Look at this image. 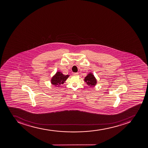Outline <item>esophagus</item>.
Returning a JSON list of instances; mask_svg holds the SVG:
<instances>
[{"mask_svg":"<svg viewBox=\"0 0 148 148\" xmlns=\"http://www.w3.org/2000/svg\"><path fill=\"white\" fill-rule=\"evenodd\" d=\"M78 74H79V73H73V75L74 76H77V75H78Z\"/></svg>","mask_w":148,"mask_h":148,"instance_id":"obj_1","label":"esophagus"}]
</instances>
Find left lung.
Returning <instances> with one entry per match:
<instances>
[{
  "instance_id": "obj_1",
  "label": "left lung",
  "mask_w": 148,
  "mask_h": 148,
  "mask_svg": "<svg viewBox=\"0 0 148 148\" xmlns=\"http://www.w3.org/2000/svg\"><path fill=\"white\" fill-rule=\"evenodd\" d=\"M84 80L85 82L86 83V84L89 87H93L97 85V79L91 72L88 73L86 77H85Z\"/></svg>"
}]
</instances>
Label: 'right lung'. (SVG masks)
Masks as SVG:
<instances>
[{
    "mask_svg": "<svg viewBox=\"0 0 148 148\" xmlns=\"http://www.w3.org/2000/svg\"><path fill=\"white\" fill-rule=\"evenodd\" d=\"M70 76L69 75H64L61 71H57L52 76L51 79V83L55 86L60 87V85L64 84V82Z\"/></svg>",
    "mask_w": 148,
    "mask_h": 148,
    "instance_id": "add662e5",
    "label": "right lung"
}]
</instances>
